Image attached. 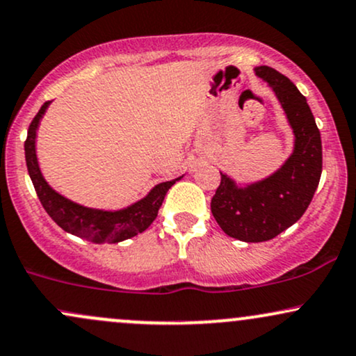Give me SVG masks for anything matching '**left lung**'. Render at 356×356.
<instances>
[{
	"label": "left lung",
	"mask_w": 356,
	"mask_h": 356,
	"mask_svg": "<svg viewBox=\"0 0 356 356\" xmlns=\"http://www.w3.org/2000/svg\"><path fill=\"white\" fill-rule=\"evenodd\" d=\"M256 75L275 92L295 134V149L275 174L241 187L220 172L211 211L220 229L244 243L276 238L296 222L312 202L321 177V136L308 102L288 76L271 67Z\"/></svg>",
	"instance_id": "8db88e82"
}]
</instances>
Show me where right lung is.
<instances>
[{
	"instance_id": "add662e5",
	"label": "right lung",
	"mask_w": 356,
	"mask_h": 356,
	"mask_svg": "<svg viewBox=\"0 0 356 356\" xmlns=\"http://www.w3.org/2000/svg\"><path fill=\"white\" fill-rule=\"evenodd\" d=\"M48 105H50V102H44L40 112L31 120L26 142H24V157H26L28 174H30L40 202H42L44 211L48 212V216L63 231L97 244H115L120 243V241L134 238L138 232H144L157 218V212L161 209L162 202H164L167 191L179 179L157 184L144 199L118 211L92 209V207L80 206V204L63 197L44 181L38 165V159H36V130H38L40 120L47 112Z\"/></svg>"
}]
</instances>
